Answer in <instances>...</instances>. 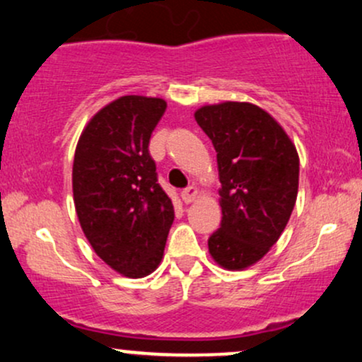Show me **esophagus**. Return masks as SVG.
Returning a JSON list of instances; mask_svg holds the SVG:
<instances>
[{
  "instance_id": "34e87169",
  "label": "esophagus",
  "mask_w": 362,
  "mask_h": 362,
  "mask_svg": "<svg viewBox=\"0 0 362 362\" xmlns=\"http://www.w3.org/2000/svg\"><path fill=\"white\" fill-rule=\"evenodd\" d=\"M181 198H182V202L186 203V205H188V203H193L194 199L198 198V188H197V186H188L186 189H182L181 191Z\"/></svg>"
}]
</instances>
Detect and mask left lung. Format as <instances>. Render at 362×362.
<instances>
[{
    "instance_id": "1",
    "label": "left lung",
    "mask_w": 362,
    "mask_h": 362,
    "mask_svg": "<svg viewBox=\"0 0 362 362\" xmlns=\"http://www.w3.org/2000/svg\"><path fill=\"white\" fill-rule=\"evenodd\" d=\"M194 118L214 144L218 165L222 225L208 239V250L223 269H247L269 252L290 220L298 152L276 118L247 101L205 105Z\"/></svg>"
}]
</instances>
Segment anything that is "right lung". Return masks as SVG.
<instances>
[{
  "label": "right lung",
  "instance_id": "right-lung-1",
  "mask_svg": "<svg viewBox=\"0 0 362 362\" xmlns=\"http://www.w3.org/2000/svg\"><path fill=\"white\" fill-rule=\"evenodd\" d=\"M165 106L163 98H117L93 115L76 146L72 194L81 228L98 257L127 278L154 273L174 222L148 154Z\"/></svg>",
  "mask_w": 362,
  "mask_h": 362
}]
</instances>
